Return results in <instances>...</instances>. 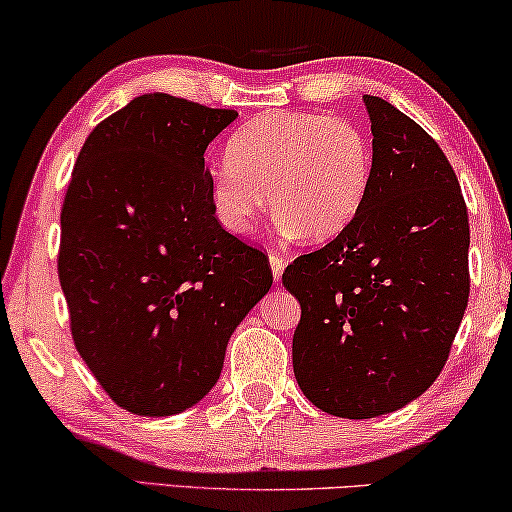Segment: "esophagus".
I'll use <instances>...</instances> for the list:
<instances>
[{"label":"esophagus","instance_id":"1","mask_svg":"<svg viewBox=\"0 0 512 512\" xmlns=\"http://www.w3.org/2000/svg\"><path fill=\"white\" fill-rule=\"evenodd\" d=\"M284 265H286L284 258L279 256L277 251H270V268H272V277H275V282H279V279H282Z\"/></svg>","mask_w":512,"mask_h":512}]
</instances>
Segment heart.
Returning a JSON list of instances; mask_svg holds the SVG:
<instances>
[{"label":"heart","mask_w":512,"mask_h":512,"mask_svg":"<svg viewBox=\"0 0 512 512\" xmlns=\"http://www.w3.org/2000/svg\"><path fill=\"white\" fill-rule=\"evenodd\" d=\"M373 149L359 125L324 114H265L240 128L228 163L212 172V200L230 233L247 235L270 207L286 233L328 240L366 205Z\"/></svg>","instance_id":"1"}]
</instances>
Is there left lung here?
Returning a JSON list of instances; mask_svg holds the SVG:
<instances>
[{
  "mask_svg": "<svg viewBox=\"0 0 512 512\" xmlns=\"http://www.w3.org/2000/svg\"><path fill=\"white\" fill-rule=\"evenodd\" d=\"M373 181L359 216L282 282L300 303L293 373L335 417L394 412L436 382L468 305V212L436 139L363 95Z\"/></svg>",
  "mask_w": 512,
  "mask_h": 512,
  "instance_id": "left-lung-1",
  "label": "left lung"
}]
</instances>
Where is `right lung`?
<instances>
[{
	"instance_id": "1",
	"label": "right lung",
	"mask_w": 512,
	"mask_h": 512,
	"mask_svg": "<svg viewBox=\"0 0 512 512\" xmlns=\"http://www.w3.org/2000/svg\"><path fill=\"white\" fill-rule=\"evenodd\" d=\"M235 109L153 93L104 118L60 212L58 277L81 359L123 410L165 417L214 387L268 254L216 221L205 151Z\"/></svg>"
}]
</instances>
